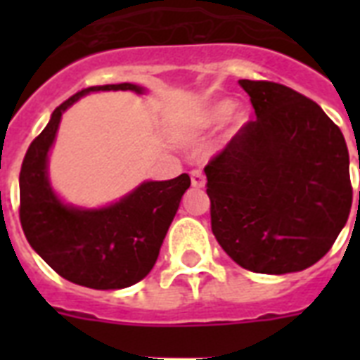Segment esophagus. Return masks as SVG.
I'll return each mask as SVG.
<instances>
[{"label":"esophagus","instance_id":"esophagus-1","mask_svg":"<svg viewBox=\"0 0 360 360\" xmlns=\"http://www.w3.org/2000/svg\"><path fill=\"white\" fill-rule=\"evenodd\" d=\"M191 181L194 188H203V186H205V175H203L202 172H198V169L191 174Z\"/></svg>","mask_w":360,"mask_h":360}]
</instances>
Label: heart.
Instances as JSON below:
<instances>
[{"label":"heart","instance_id":"heart-1","mask_svg":"<svg viewBox=\"0 0 360 360\" xmlns=\"http://www.w3.org/2000/svg\"><path fill=\"white\" fill-rule=\"evenodd\" d=\"M246 120H248L246 110L237 106L233 98H211L177 123L175 136L181 141L192 143V141L202 140L203 136H207L214 129H219L220 124H224L222 141L228 143L239 134L240 129L246 124Z\"/></svg>","mask_w":360,"mask_h":360}]
</instances>
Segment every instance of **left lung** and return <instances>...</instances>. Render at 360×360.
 <instances>
[{"mask_svg": "<svg viewBox=\"0 0 360 360\" xmlns=\"http://www.w3.org/2000/svg\"><path fill=\"white\" fill-rule=\"evenodd\" d=\"M239 86L256 121L205 166L211 230L243 269L297 273L329 252L349 217L346 140L301 93L273 82Z\"/></svg>", "mask_w": 360, "mask_h": 360, "instance_id": "obj_1", "label": "left lung"}]
</instances>
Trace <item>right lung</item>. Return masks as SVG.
Returning <instances> with one entry per match:
<instances>
[{
  "label": "right lung",
  "instance_id": "1",
  "mask_svg": "<svg viewBox=\"0 0 360 360\" xmlns=\"http://www.w3.org/2000/svg\"><path fill=\"white\" fill-rule=\"evenodd\" d=\"M98 91L143 95L147 87L129 82L93 86L53 110L22 162L20 222L31 248L65 280L91 290H123L151 273L191 177L181 174L168 181H143L103 207L65 202L50 183V151L65 112Z\"/></svg>",
  "mask_w": 360,
  "mask_h": 360
}]
</instances>
